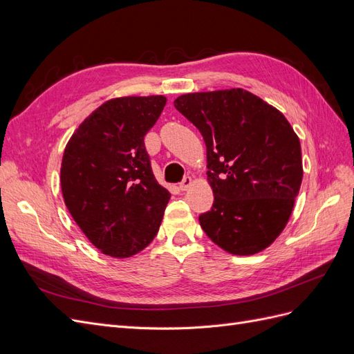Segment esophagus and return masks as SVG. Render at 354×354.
<instances>
[{"mask_svg":"<svg viewBox=\"0 0 354 354\" xmlns=\"http://www.w3.org/2000/svg\"><path fill=\"white\" fill-rule=\"evenodd\" d=\"M190 185H192V177H189V176H186L185 178H183V181H181L180 183V190H187L189 187H190Z\"/></svg>","mask_w":354,"mask_h":354,"instance_id":"obj_1","label":"esophagus"}]
</instances>
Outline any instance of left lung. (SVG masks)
<instances>
[{
  "mask_svg": "<svg viewBox=\"0 0 354 354\" xmlns=\"http://www.w3.org/2000/svg\"><path fill=\"white\" fill-rule=\"evenodd\" d=\"M174 106L207 146L214 203L199 216L201 227L230 254L266 250L285 229L303 180L291 124L242 88L183 94Z\"/></svg>",
  "mask_w": 354,
  "mask_h": 354,
  "instance_id": "left-lung-1",
  "label": "left lung"
}]
</instances>
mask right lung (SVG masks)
<instances>
[{"instance_id": "obj_1", "label": "right lung", "mask_w": 354, "mask_h": 354, "mask_svg": "<svg viewBox=\"0 0 354 354\" xmlns=\"http://www.w3.org/2000/svg\"><path fill=\"white\" fill-rule=\"evenodd\" d=\"M165 103L164 95L108 100L66 145L63 199L85 236L106 255L127 259L140 252L159 230L171 195L153 176L145 136Z\"/></svg>"}]
</instances>
